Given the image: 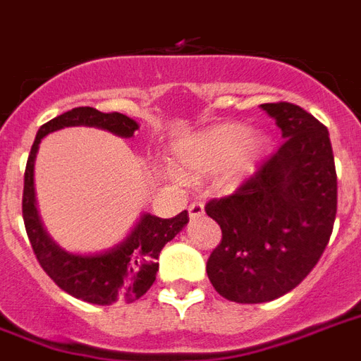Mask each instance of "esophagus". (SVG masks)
<instances>
[{
	"label": "esophagus",
	"instance_id": "34e87169",
	"mask_svg": "<svg viewBox=\"0 0 361 361\" xmlns=\"http://www.w3.org/2000/svg\"><path fill=\"white\" fill-rule=\"evenodd\" d=\"M188 214H190V219H192V220L201 219V216L205 214V205H203L201 201H194V203H190Z\"/></svg>",
	"mask_w": 361,
	"mask_h": 361
}]
</instances>
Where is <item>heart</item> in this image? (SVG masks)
Instances as JSON below:
<instances>
[{"label":"heart","instance_id":"obj_1","mask_svg":"<svg viewBox=\"0 0 361 361\" xmlns=\"http://www.w3.org/2000/svg\"><path fill=\"white\" fill-rule=\"evenodd\" d=\"M247 135L245 126H214L178 142L175 158L190 175H205L224 166L219 175V186L235 188L256 171L264 154V141L259 137Z\"/></svg>","mask_w":361,"mask_h":361}]
</instances>
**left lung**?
Here are the masks:
<instances>
[{
	"instance_id": "left-lung-1",
	"label": "left lung",
	"mask_w": 361,
	"mask_h": 361,
	"mask_svg": "<svg viewBox=\"0 0 361 361\" xmlns=\"http://www.w3.org/2000/svg\"><path fill=\"white\" fill-rule=\"evenodd\" d=\"M262 109L275 118L284 142L235 194L205 205L222 230L207 275L235 303H265L294 290L328 247L337 214L328 128L294 103Z\"/></svg>"
}]
</instances>
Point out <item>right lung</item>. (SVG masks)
<instances>
[{
  "label": "right lung",
  "instance_id": "right-lung-1",
  "mask_svg": "<svg viewBox=\"0 0 361 361\" xmlns=\"http://www.w3.org/2000/svg\"><path fill=\"white\" fill-rule=\"evenodd\" d=\"M71 126H94L118 137H131L139 128L122 113H102L94 107H77L39 128L27 156L22 194V216L33 254L43 271L58 286L77 300L94 305L133 303L149 292L156 281L161 248L188 224V211L175 219L142 214L131 233L116 247L99 254H73L60 248L44 231L35 205L33 164L44 135Z\"/></svg>",
  "mask_w": 361,
  "mask_h": 361
}]
</instances>
